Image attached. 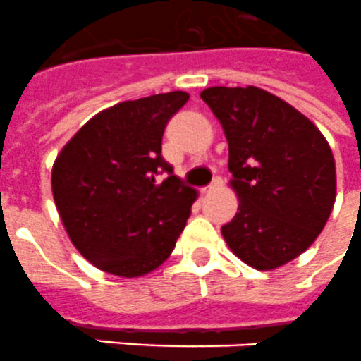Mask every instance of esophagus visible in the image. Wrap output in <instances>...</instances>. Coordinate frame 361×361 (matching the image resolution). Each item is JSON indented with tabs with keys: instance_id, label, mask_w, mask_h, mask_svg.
Segmentation results:
<instances>
[{
	"instance_id": "obj_1",
	"label": "esophagus",
	"mask_w": 361,
	"mask_h": 361,
	"mask_svg": "<svg viewBox=\"0 0 361 361\" xmlns=\"http://www.w3.org/2000/svg\"><path fill=\"white\" fill-rule=\"evenodd\" d=\"M220 185H222V180H220V178H214L213 183H209L207 187H202V195H207V192H211V190L218 189V187H220Z\"/></svg>"
}]
</instances>
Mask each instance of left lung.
<instances>
[{
	"instance_id": "left-lung-1",
	"label": "left lung",
	"mask_w": 361,
	"mask_h": 361,
	"mask_svg": "<svg viewBox=\"0 0 361 361\" xmlns=\"http://www.w3.org/2000/svg\"><path fill=\"white\" fill-rule=\"evenodd\" d=\"M229 143L238 213L222 226L227 246L251 268L274 269L316 240L336 198L334 156L310 121L255 86L200 93Z\"/></svg>"
}]
</instances>
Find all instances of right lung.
<instances>
[{
	"mask_svg": "<svg viewBox=\"0 0 361 361\" xmlns=\"http://www.w3.org/2000/svg\"><path fill=\"white\" fill-rule=\"evenodd\" d=\"M187 101L185 92H171L115 104L56 157L54 204L75 247L99 269L139 277L174 250L196 190L165 161L161 141Z\"/></svg>",
	"mask_w": 361,
	"mask_h": 361,
	"instance_id": "1",
	"label": "right lung"
}]
</instances>
